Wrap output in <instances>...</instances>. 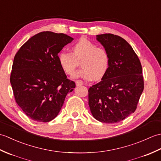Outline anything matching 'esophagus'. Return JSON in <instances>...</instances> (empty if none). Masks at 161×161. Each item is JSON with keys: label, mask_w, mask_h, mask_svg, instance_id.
Masks as SVG:
<instances>
[{"label": "esophagus", "mask_w": 161, "mask_h": 161, "mask_svg": "<svg viewBox=\"0 0 161 161\" xmlns=\"http://www.w3.org/2000/svg\"><path fill=\"white\" fill-rule=\"evenodd\" d=\"M76 86H81V85H83V81H81V80H77L76 81Z\"/></svg>", "instance_id": "esophagus-1"}]
</instances>
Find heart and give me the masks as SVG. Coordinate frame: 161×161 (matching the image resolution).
Wrapping results in <instances>:
<instances>
[{"mask_svg":"<svg viewBox=\"0 0 161 161\" xmlns=\"http://www.w3.org/2000/svg\"><path fill=\"white\" fill-rule=\"evenodd\" d=\"M72 53L61 50L57 55L58 62L65 73L72 75L81 61L82 69L76 72L72 78L85 81L100 80L107 73L109 66V55L102 47L82 37L72 46Z\"/></svg>","mask_w":161,"mask_h":161,"instance_id":"obj_1","label":"heart"}]
</instances>
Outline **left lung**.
I'll list each match as a JSON object with an SVG mask.
<instances>
[{"label":"left lung","mask_w":161,"mask_h":161,"mask_svg":"<svg viewBox=\"0 0 161 161\" xmlns=\"http://www.w3.org/2000/svg\"><path fill=\"white\" fill-rule=\"evenodd\" d=\"M109 55V66L100 82L88 89V105L97 120L112 124L133 114L144 89L142 66L132 47L112 34L96 36Z\"/></svg>","instance_id":"1"}]
</instances>
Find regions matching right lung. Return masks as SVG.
Listing matches in <instances>:
<instances>
[{
    "label": "right lung",
    "mask_w": 161,
    "mask_h": 161,
    "mask_svg": "<svg viewBox=\"0 0 161 161\" xmlns=\"http://www.w3.org/2000/svg\"><path fill=\"white\" fill-rule=\"evenodd\" d=\"M74 39L62 33L42 32L20 47L14 58L10 76L17 104L39 122L56 118L74 81L68 80L57 55Z\"/></svg>",
    "instance_id": "add662e5"
}]
</instances>
